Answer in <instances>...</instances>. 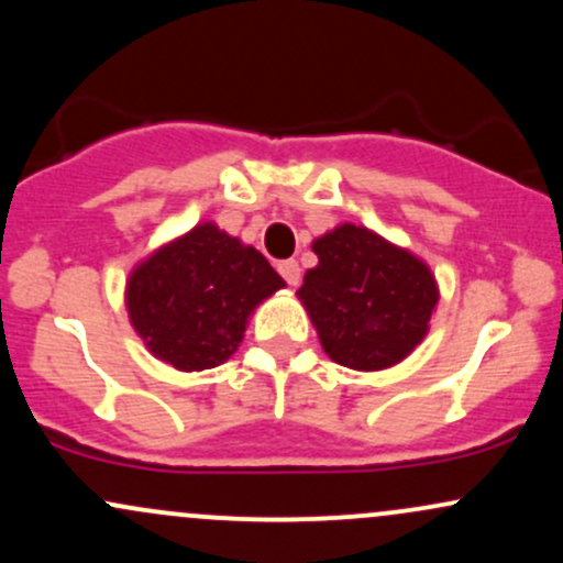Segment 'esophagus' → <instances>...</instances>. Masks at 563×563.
I'll list each match as a JSON object with an SVG mask.
<instances>
[{
  "mask_svg": "<svg viewBox=\"0 0 563 563\" xmlns=\"http://www.w3.org/2000/svg\"><path fill=\"white\" fill-rule=\"evenodd\" d=\"M277 273L283 275V280H286L290 288H296L301 283V267L296 260H286V262L277 264Z\"/></svg>",
  "mask_w": 563,
  "mask_h": 563,
  "instance_id": "1",
  "label": "esophagus"
}]
</instances>
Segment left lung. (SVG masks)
I'll return each instance as SVG.
<instances>
[{"mask_svg": "<svg viewBox=\"0 0 563 563\" xmlns=\"http://www.w3.org/2000/svg\"><path fill=\"white\" fill-rule=\"evenodd\" d=\"M318 264L296 290L320 346L352 371H386L429 333L439 286L431 267L365 224L344 222L314 238Z\"/></svg>", "mask_w": 563, "mask_h": 563, "instance_id": "obj_1", "label": "left lung"}]
</instances>
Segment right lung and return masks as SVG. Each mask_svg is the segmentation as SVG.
I'll list each match as a JSON object with an SVG mask.
<instances>
[{
    "instance_id": "1",
    "label": "right lung",
    "mask_w": 563,
    "mask_h": 563,
    "mask_svg": "<svg viewBox=\"0 0 563 563\" xmlns=\"http://www.w3.org/2000/svg\"><path fill=\"white\" fill-rule=\"evenodd\" d=\"M286 280L254 245L200 222L129 273V322L161 363L183 373L228 363L251 314Z\"/></svg>"
}]
</instances>
